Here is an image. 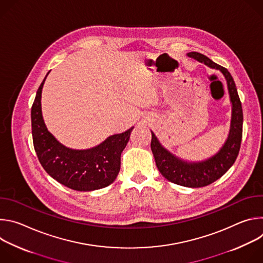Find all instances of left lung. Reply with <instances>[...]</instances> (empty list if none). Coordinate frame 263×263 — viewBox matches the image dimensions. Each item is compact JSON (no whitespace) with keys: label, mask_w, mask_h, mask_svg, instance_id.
<instances>
[{"label":"left lung","mask_w":263,"mask_h":263,"mask_svg":"<svg viewBox=\"0 0 263 263\" xmlns=\"http://www.w3.org/2000/svg\"><path fill=\"white\" fill-rule=\"evenodd\" d=\"M187 56L212 69L219 70L226 80L231 103V122L228 136L215 154L199 161L185 160L176 156L161 144L153 131H151V149L159 172L166 180L181 186L197 189L219 179L235 162L242 137L243 116L237 88L228 69L198 52H190Z\"/></svg>","instance_id":"obj_1"}]
</instances>
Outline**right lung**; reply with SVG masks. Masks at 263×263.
Here are the masks:
<instances>
[{"instance_id":"add662e5","label":"right lung","mask_w":263,"mask_h":263,"mask_svg":"<svg viewBox=\"0 0 263 263\" xmlns=\"http://www.w3.org/2000/svg\"><path fill=\"white\" fill-rule=\"evenodd\" d=\"M49 72L36 92L31 109L32 136L37 157L53 179L70 190L91 192L104 189L119 175L121 155L134 127L110 135L89 148L65 146L48 130L43 117L42 92Z\"/></svg>"}]
</instances>
